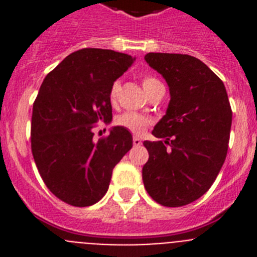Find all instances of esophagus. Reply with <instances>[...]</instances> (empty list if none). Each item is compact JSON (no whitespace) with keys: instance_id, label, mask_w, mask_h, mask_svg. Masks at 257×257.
I'll use <instances>...</instances> for the list:
<instances>
[{"instance_id":"34e87169","label":"esophagus","mask_w":257,"mask_h":257,"mask_svg":"<svg viewBox=\"0 0 257 257\" xmlns=\"http://www.w3.org/2000/svg\"><path fill=\"white\" fill-rule=\"evenodd\" d=\"M133 142H134V145H135V147H139V145H142V139H140V138H138V136H135V138H134L133 139Z\"/></svg>"}]
</instances>
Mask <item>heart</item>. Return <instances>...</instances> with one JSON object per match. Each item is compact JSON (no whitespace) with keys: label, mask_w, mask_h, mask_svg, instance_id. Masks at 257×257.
<instances>
[{"label":"heart","mask_w":257,"mask_h":257,"mask_svg":"<svg viewBox=\"0 0 257 257\" xmlns=\"http://www.w3.org/2000/svg\"><path fill=\"white\" fill-rule=\"evenodd\" d=\"M157 83H160V81L154 78V77H144V79H143V87H144L145 92H148ZM118 94H119V83L114 82L112 87H110V91H109V99H110L112 103H115ZM148 123L149 121L144 115L134 112H126L117 118V124L124 127L127 130H130L134 134L143 133L147 128Z\"/></svg>","instance_id":"heart-1"}]
</instances>
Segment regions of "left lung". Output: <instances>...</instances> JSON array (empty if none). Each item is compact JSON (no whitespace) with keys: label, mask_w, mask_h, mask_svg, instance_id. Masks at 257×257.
<instances>
[{"label":"left lung","mask_w":257,"mask_h":257,"mask_svg":"<svg viewBox=\"0 0 257 257\" xmlns=\"http://www.w3.org/2000/svg\"><path fill=\"white\" fill-rule=\"evenodd\" d=\"M144 59L166 79L170 103L152 131L160 140L144 142L149 160L143 181L160 205L180 207L203 196L221 170L230 104L221 79L199 59L163 52H149Z\"/></svg>","instance_id":"8db88e82"}]
</instances>
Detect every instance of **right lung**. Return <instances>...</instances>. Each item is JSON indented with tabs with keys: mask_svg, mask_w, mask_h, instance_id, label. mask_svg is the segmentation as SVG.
<instances>
[{
	"mask_svg": "<svg viewBox=\"0 0 257 257\" xmlns=\"http://www.w3.org/2000/svg\"><path fill=\"white\" fill-rule=\"evenodd\" d=\"M134 61L113 50H78L41 85L32 113V153L46 187L68 205L86 207L100 201L114 166L133 148V135L124 127H112L97 142L92 128L112 121L109 91Z\"/></svg>",
	"mask_w": 257,
	"mask_h": 257,
	"instance_id": "right-lung-1",
	"label": "right lung"
}]
</instances>
